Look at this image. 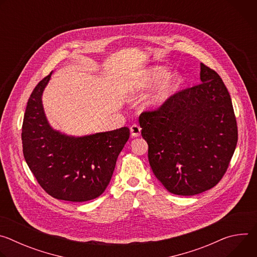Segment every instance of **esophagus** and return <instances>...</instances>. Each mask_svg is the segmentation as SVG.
Returning <instances> with one entry per match:
<instances>
[{"label":"esophagus","mask_w":257,"mask_h":257,"mask_svg":"<svg viewBox=\"0 0 257 257\" xmlns=\"http://www.w3.org/2000/svg\"><path fill=\"white\" fill-rule=\"evenodd\" d=\"M130 132H131V135H132L133 137H138V136H140L141 128H140L138 125L134 124V125H132V126L130 127Z\"/></svg>","instance_id":"esophagus-1"}]
</instances>
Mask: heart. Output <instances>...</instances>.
I'll return each instance as SVG.
<instances>
[{
	"label": "heart",
	"instance_id": "1",
	"mask_svg": "<svg viewBox=\"0 0 257 257\" xmlns=\"http://www.w3.org/2000/svg\"><path fill=\"white\" fill-rule=\"evenodd\" d=\"M169 69L163 66H155L150 69H146L142 71L134 80L132 88L134 91H143L164 81L169 76ZM182 83L183 78L179 75L167 79L155 92H153L148 97L146 103L149 105H159L164 103L179 90Z\"/></svg>",
	"mask_w": 257,
	"mask_h": 257
}]
</instances>
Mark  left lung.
I'll return each instance as SVG.
<instances>
[{"instance_id":"8db88e82","label":"left lung","mask_w":257,"mask_h":257,"mask_svg":"<svg viewBox=\"0 0 257 257\" xmlns=\"http://www.w3.org/2000/svg\"><path fill=\"white\" fill-rule=\"evenodd\" d=\"M200 80L139 116L151 168L176 195H195L214 187L238 141L231 96L222 78L201 63Z\"/></svg>"}]
</instances>
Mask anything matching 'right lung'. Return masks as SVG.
<instances>
[{"mask_svg":"<svg viewBox=\"0 0 257 257\" xmlns=\"http://www.w3.org/2000/svg\"><path fill=\"white\" fill-rule=\"evenodd\" d=\"M52 73L35 86L28 99L23 125V156L42 188L61 200L83 202L101 195L113 176L130 130L75 137L54 130L42 101Z\"/></svg>","mask_w":257,"mask_h":257,"instance_id":"1","label":"right lung"}]
</instances>
